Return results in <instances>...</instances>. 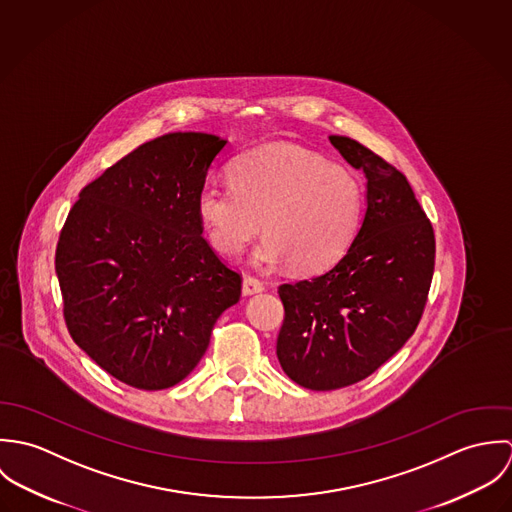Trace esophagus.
Returning a JSON list of instances; mask_svg holds the SVG:
<instances>
[{
  "mask_svg": "<svg viewBox=\"0 0 512 512\" xmlns=\"http://www.w3.org/2000/svg\"><path fill=\"white\" fill-rule=\"evenodd\" d=\"M262 290H264V286H262L260 280H256V278H252V276H246V278L242 280V293H244V295H254V293H260Z\"/></svg>",
  "mask_w": 512,
  "mask_h": 512,
  "instance_id": "obj_1",
  "label": "esophagus"
}]
</instances>
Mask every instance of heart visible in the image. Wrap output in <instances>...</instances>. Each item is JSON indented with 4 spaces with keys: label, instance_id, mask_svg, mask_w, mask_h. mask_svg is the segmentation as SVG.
Masks as SVG:
<instances>
[{
    "label": "heart",
    "instance_id": "1",
    "mask_svg": "<svg viewBox=\"0 0 512 512\" xmlns=\"http://www.w3.org/2000/svg\"><path fill=\"white\" fill-rule=\"evenodd\" d=\"M363 203L353 169L303 147L270 144L234 161L232 185L205 183L197 213L220 254H240L264 228L268 238L252 256L258 268L290 262L297 274H315L349 250Z\"/></svg>",
    "mask_w": 512,
    "mask_h": 512
}]
</instances>
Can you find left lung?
Here are the masks:
<instances>
[{
	"mask_svg": "<svg viewBox=\"0 0 512 512\" xmlns=\"http://www.w3.org/2000/svg\"><path fill=\"white\" fill-rule=\"evenodd\" d=\"M329 140L365 175V213L335 266L278 290L286 319L276 355L293 382L309 390L355 384L406 345L436 262L432 224L406 177L351 138Z\"/></svg>",
	"mask_w": 512,
	"mask_h": 512,
	"instance_id": "1",
	"label": "left lung"
}]
</instances>
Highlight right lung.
Listing matches in <instances>:
<instances>
[{
    "label": "right lung",
    "mask_w": 512,
    "mask_h": 512,
    "mask_svg": "<svg viewBox=\"0 0 512 512\" xmlns=\"http://www.w3.org/2000/svg\"><path fill=\"white\" fill-rule=\"evenodd\" d=\"M226 140L175 132L86 185L55 270L74 343L114 378L163 390L203 359L240 276L201 236L197 197Z\"/></svg>",
    "instance_id": "add662e5"
}]
</instances>
